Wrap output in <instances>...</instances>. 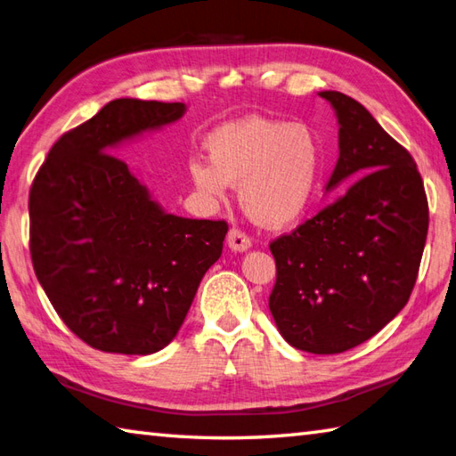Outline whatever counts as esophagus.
<instances>
[{"mask_svg":"<svg viewBox=\"0 0 456 456\" xmlns=\"http://www.w3.org/2000/svg\"><path fill=\"white\" fill-rule=\"evenodd\" d=\"M227 245L235 253H245V250L250 248V239L240 229H231L227 233Z\"/></svg>","mask_w":456,"mask_h":456,"instance_id":"34e87169","label":"esophagus"}]
</instances>
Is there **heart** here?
Segmentation results:
<instances>
[{"label":"heart","instance_id":"b5f03b06","mask_svg":"<svg viewBox=\"0 0 456 456\" xmlns=\"http://www.w3.org/2000/svg\"><path fill=\"white\" fill-rule=\"evenodd\" d=\"M209 160L191 159L188 176L209 201H223L239 186L240 208L256 225L282 229L302 219L317 198L323 151L304 123L247 115L213 129Z\"/></svg>","mask_w":456,"mask_h":456}]
</instances>
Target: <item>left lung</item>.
<instances>
[{
	"label": "left lung",
	"instance_id": "8db88e82",
	"mask_svg": "<svg viewBox=\"0 0 456 456\" xmlns=\"http://www.w3.org/2000/svg\"><path fill=\"white\" fill-rule=\"evenodd\" d=\"M338 123V160L325 190L341 198L270 243L278 331L299 351L337 354L388 325L408 304L429 227L428 196L411 154L364 105L319 92Z\"/></svg>",
	"mask_w": 456,
	"mask_h": 456
}]
</instances>
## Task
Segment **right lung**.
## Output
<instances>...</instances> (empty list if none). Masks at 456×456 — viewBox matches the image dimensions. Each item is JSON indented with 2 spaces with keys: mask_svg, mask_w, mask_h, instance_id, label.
Wrapping results in <instances>:
<instances>
[{
  "mask_svg": "<svg viewBox=\"0 0 456 456\" xmlns=\"http://www.w3.org/2000/svg\"><path fill=\"white\" fill-rule=\"evenodd\" d=\"M183 113V103L110 102L53 144L28 193L35 274L66 327L98 351L167 346L221 256L225 221L167 213L115 157Z\"/></svg>",
  "mask_w": 456,
  "mask_h": 456,
  "instance_id": "1",
  "label": "right lung"
}]
</instances>
